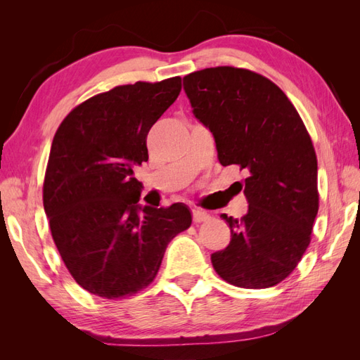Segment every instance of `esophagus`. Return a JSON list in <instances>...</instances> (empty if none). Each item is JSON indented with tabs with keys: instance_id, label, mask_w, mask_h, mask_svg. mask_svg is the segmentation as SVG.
I'll return each mask as SVG.
<instances>
[{
	"instance_id": "34e87169",
	"label": "esophagus",
	"mask_w": 360,
	"mask_h": 360,
	"mask_svg": "<svg viewBox=\"0 0 360 360\" xmlns=\"http://www.w3.org/2000/svg\"><path fill=\"white\" fill-rule=\"evenodd\" d=\"M192 217H193V222H195V224L205 222V221H209V219H210V216L207 214L205 212H201V210H193Z\"/></svg>"
}]
</instances>
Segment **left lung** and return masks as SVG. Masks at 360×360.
<instances>
[{
	"mask_svg": "<svg viewBox=\"0 0 360 360\" xmlns=\"http://www.w3.org/2000/svg\"><path fill=\"white\" fill-rule=\"evenodd\" d=\"M198 122L224 167L248 177L242 219L221 214L231 240L212 254L216 274L236 287L267 288L296 269L319 212L317 156L296 108L278 85L246 69L210 68L183 78Z\"/></svg>",
	"mask_w": 360,
	"mask_h": 360,
	"instance_id": "obj_1",
	"label": "left lung"
}]
</instances>
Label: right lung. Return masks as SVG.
I'll list each match as a JSON object with an SVG mask.
<instances>
[{
  "label": "right lung",
  "mask_w": 360,
  "mask_h": 360,
  "mask_svg": "<svg viewBox=\"0 0 360 360\" xmlns=\"http://www.w3.org/2000/svg\"><path fill=\"white\" fill-rule=\"evenodd\" d=\"M180 90L179 76L115 86L76 106L53 136L43 207L64 264L96 296L146 288L171 238L192 224L183 202L141 205L143 184L134 177L148 160V130Z\"/></svg>",
  "instance_id": "right-lung-1"
}]
</instances>
